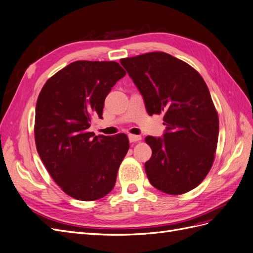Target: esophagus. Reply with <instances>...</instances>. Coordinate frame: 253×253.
Listing matches in <instances>:
<instances>
[{
	"label": "esophagus",
	"instance_id": "esophagus-1",
	"mask_svg": "<svg viewBox=\"0 0 253 253\" xmlns=\"http://www.w3.org/2000/svg\"><path fill=\"white\" fill-rule=\"evenodd\" d=\"M128 140L129 142H136L141 140V136L138 135H128Z\"/></svg>",
	"mask_w": 253,
	"mask_h": 253
}]
</instances>
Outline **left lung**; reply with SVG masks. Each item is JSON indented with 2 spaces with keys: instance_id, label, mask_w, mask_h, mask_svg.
Here are the masks:
<instances>
[{
  "instance_id": "obj_1",
  "label": "left lung",
  "mask_w": 253,
  "mask_h": 253,
  "mask_svg": "<svg viewBox=\"0 0 253 253\" xmlns=\"http://www.w3.org/2000/svg\"><path fill=\"white\" fill-rule=\"evenodd\" d=\"M143 97L149 115L164 113L163 137H145L152 157L144 165L152 186L178 195L209 173L218 139V116L208 86L192 66L155 51L120 60Z\"/></svg>"
}]
</instances>
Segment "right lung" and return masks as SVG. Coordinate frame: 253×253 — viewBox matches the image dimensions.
<instances>
[{"label":"right lung","instance_id":"right-lung-1","mask_svg":"<svg viewBox=\"0 0 253 253\" xmlns=\"http://www.w3.org/2000/svg\"><path fill=\"white\" fill-rule=\"evenodd\" d=\"M126 72L114 61H76L44 84L36 105L37 151L52 179L76 200L110 193L128 150L126 134L95 136L91 115L102 117L105 97Z\"/></svg>","mask_w":253,"mask_h":253}]
</instances>
